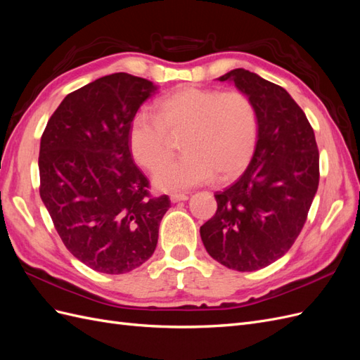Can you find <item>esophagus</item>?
Wrapping results in <instances>:
<instances>
[{"instance_id":"34e87169","label":"esophagus","mask_w":360,"mask_h":360,"mask_svg":"<svg viewBox=\"0 0 360 360\" xmlns=\"http://www.w3.org/2000/svg\"><path fill=\"white\" fill-rule=\"evenodd\" d=\"M188 198H189L188 195H184V193H172L171 197H169L171 202H180V201H186Z\"/></svg>"}]
</instances>
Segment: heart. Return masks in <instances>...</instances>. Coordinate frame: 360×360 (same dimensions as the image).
<instances>
[{"instance_id": "obj_1", "label": "heart", "mask_w": 360, "mask_h": 360, "mask_svg": "<svg viewBox=\"0 0 360 360\" xmlns=\"http://www.w3.org/2000/svg\"><path fill=\"white\" fill-rule=\"evenodd\" d=\"M156 115L135 114L129 147L141 167L155 171L171 155V136L184 135L185 156L156 171L160 191L183 192L216 179L240 174L254 155L258 135L257 108L243 91L184 85L160 97Z\"/></svg>"}]
</instances>
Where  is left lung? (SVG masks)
<instances>
[{
    "label": "left lung",
    "instance_id": "obj_1",
    "mask_svg": "<svg viewBox=\"0 0 360 360\" xmlns=\"http://www.w3.org/2000/svg\"><path fill=\"white\" fill-rule=\"evenodd\" d=\"M257 108L258 139L240 179L216 192L217 209L201 240L217 263L237 271L263 269L285 255L307 222L319 189L314 129L282 86L245 69L225 73Z\"/></svg>",
    "mask_w": 360,
    "mask_h": 360
}]
</instances>
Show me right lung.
Wrapping results in <instances>:
<instances>
[{"mask_svg":"<svg viewBox=\"0 0 360 360\" xmlns=\"http://www.w3.org/2000/svg\"><path fill=\"white\" fill-rule=\"evenodd\" d=\"M148 79L112 73L68 94L40 141V198L69 252L120 275L153 255L171 207L151 197L129 148V126L156 91Z\"/></svg>","mask_w":360,"mask_h":360,"instance_id":"1","label":"right lung"}]
</instances>
